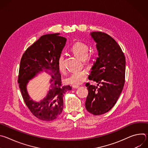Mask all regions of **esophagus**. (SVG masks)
Listing matches in <instances>:
<instances>
[{
    "label": "esophagus",
    "mask_w": 148,
    "mask_h": 148,
    "mask_svg": "<svg viewBox=\"0 0 148 148\" xmlns=\"http://www.w3.org/2000/svg\"><path fill=\"white\" fill-rule=\"evenodd\" d=\"M79 86H72V87H73V89H77V88H79Z\"/></svg>",
    "instance_id": "34e87169"
}]
</instances>
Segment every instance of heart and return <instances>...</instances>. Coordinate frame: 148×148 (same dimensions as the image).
Segmentation results:
<instances>
[{
  "label": "heart",
  "mask_w": 148,
  "mask_h": 148,
  "mask_svg": "<svg viewBox=\"0 0 148 148\" xmlns=\"http://www.w3.org/2000/svg\"><path fill=\"white\" fill-rule=\"evenodd\" d=\"M71 50L75 56L81 60H83L84 64L86 65L91 64L94 60L95 56L88 54V46L82 42H77L72 46ZM57 65L61 72L64 73L66 71V68L64 55L61 54L59 56L57 61ZM87 75L88 72L85 70L74 71L65 78V82L70 85H79L86 80Z\"/></svg>",
  "instance_id": "1"
}]
</instances>
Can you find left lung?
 <instances>
[{"label":"left lung","mask_w":148,"mask_h":148,"mask_svg":"<svg viewBox=\"0 0 148 148\" xmlns=\"http://www.w3.org/2000/svg\"><path fill=\"white\" fill-rule=\"evenodd\" d=\"M91 37L97 43L98 57L94 63L88 79L101 85L86 84L88 94L87 110L94 115L108 112L116 103L124 86L125 57L116 41L110 35L93 32Z\"/></svg>","instance_id":"8db88e82"}]
</instances>
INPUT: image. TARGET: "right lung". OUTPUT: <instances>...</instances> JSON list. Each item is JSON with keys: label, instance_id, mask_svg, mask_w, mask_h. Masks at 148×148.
<instances>
[{"label": "right lung", "instance_id": "add662e5", "mask_svg": "<svg viewBox=\"0 0 148 148\" xmlns=\"http://www.w3.org/2000/svg\"><path fill=\"white\" fill-rule=\"evenodd\" d=\"M58 33L42 36L27 49L20 60L18 83L23 100L30 112L38 119L50 121L56 119L63 110V96L71 90L62 86L57 61L66 45L67 39ZM51 71L52 79L47 97L40 103L30 99L26 86L28 80L40 71Z\"/></svg>", "mask_w": 148, "mask_h": 148}]
</instances>
